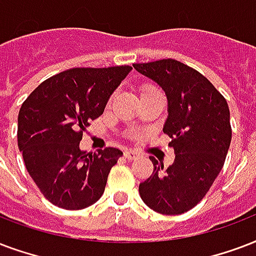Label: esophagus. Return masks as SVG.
<instances>
[{
	"instance_id": "esophagus-1",
	"label": "esophagus",
	"mask_w": 256,
	"mask_h": 256,
	"mask_svg": "<svg viewBox=\"0 0 256 256\" xmlns=\"http://www.w3.org/2000/svg\"><path fill=\"white\" fill-rule=\"evenodd\" d=\"M138 156H140V154L136 153V152H134V150H126V152H124V157L128 160H136L138 158Z\"/></svg>"
}]
</instances>
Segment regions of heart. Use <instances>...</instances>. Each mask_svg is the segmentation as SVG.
<instances>
[{"label": "heart", "mask_w": 256, "mask_h": 256, "mask_svg": "<svg viewBox=\"0 0 256 256\" xmlns=\"http://www.w3.org/2000/svg\"><path fill=\"white\" fill-rule=\"evenodd\" d=\"M154 87H152V86H144L142 87V94L144 92H149V91H154Z\"/></svg>", "instance_id": "heart-1"}]
</instances>
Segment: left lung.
<instances>
[{
  "instance_id": "1",
  "label": "left lung",
  "mask_w": 256,
  "mask_h": 256,
  "mask_svg": "<svg viewBox=\"0 0 256 256\" xmlns=\"http://www.w3.org/2000/svg\"><path fill=\"white\" fill-rule=\"evenodd\" d=\"M132 67L165 91L164 132L176 153L166 169L150 157L153 173L140 184V194L158 214H184L202 202L223 169L232 136L227 100L206 76L173 58Z\"/></svg>"
}]
</instances>
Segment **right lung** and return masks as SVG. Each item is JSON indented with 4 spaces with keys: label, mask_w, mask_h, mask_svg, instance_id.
Wrapping results in <instances>:
<instances>
[{
    "label": "right lung",
    "mask_w": 256,
    "mask_h": 256,
    "mask_svg": "<svg viewBox=\"0 0 256 256\" xmlns=\"http://www.w3.org/2000/svg\"><path fill=\"white\" fill-rule=\"evenodd\" d=\"M132 68H72L42 82L18 112V149L25 166L48 202L83 210L104 192L107 177L122 152L87 153L83 130L104 111L108 99Z\"/></svg>",
    "instance_id": "1"
}]
</instances>
